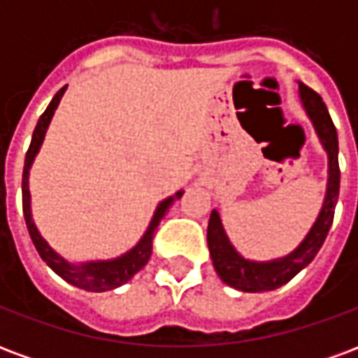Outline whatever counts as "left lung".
Wrapping results in <instances>:
<instances>
[{
  "mask_svg": "<svg viewBox=\"0 0 358 358\" xmlns=\"http://www.w3.org/2000/svg\"><path fill=\"white\" fill-rule=\"evenodd\" d=\"M299 97L310 122L315 126L318 138H320L324 151L328 153V186H326L322 209L318 213L313 228L305 236V240L301 241L289 255L266 261V263L249 261L245 257H241L228 240L218 210L213 209L209 228H207V243H209L213 266L224 284L232 285L240 292H270V289H276L280 285L287 284L295 274H299L301 270L315 259L316 253L322 248L326 236L330 232L331 222H334V210H336L339 195L338 132L331 122L330 113L326 109V103L315 90H310L303 82H299Z\"/></svg>",
  "mask_w": 358,
  "mask_h": 358,
  "instance_id": "1",
  "label": "left lung"
}]
</instances>
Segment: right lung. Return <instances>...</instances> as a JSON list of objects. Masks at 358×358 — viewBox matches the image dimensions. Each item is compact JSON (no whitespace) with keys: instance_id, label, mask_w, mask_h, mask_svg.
<instances>
[{"instance_id":"obj_1","label":"right lung","mask_w":358,"mask_h":358,"mask_svg":"<svg viewBox=\"0 0 358 358\" xmlns=\"http://www.w3.org/2000/svg\"><path fill=\"white\" fill-rule=\"evenodd\" d=\"M65 88H61L55 94V97L51 99V103L48 105V109L43 110V115L38 120V124L34 128V134H32V141H30V148L27 151V159H24V171H22V213H24V220H27V228L30 238H32V243H34L36 251L40 253L42 261L48 266H50L57 276H61L65 282H69L71 285H76L80 289H86V292H109V289H115L118 285L126 284L130 278L140 272L145 264H148L149 257H151V249H153V236H155V230L159 222L163 220V217L166 215V210L171 209V205L176 199L182 197V189L176 192L171 197H166L164 201H161L157 205L155 215L149 222L148 230L141 236V240L134 245L130 251H126L124 255L117 257V259H109V261H88V263L74 264L69 263L65 257H61L51 248L48 241L43 240L42 234L38 232L34 220H32V209H30V189H28V174H30V166L34 163V157L38 155V151L42 148L43 138H45V132H48V126H50L51 118H53V113L57 109L61 97L65 94Z\"/></svg>"}]
</instances>
